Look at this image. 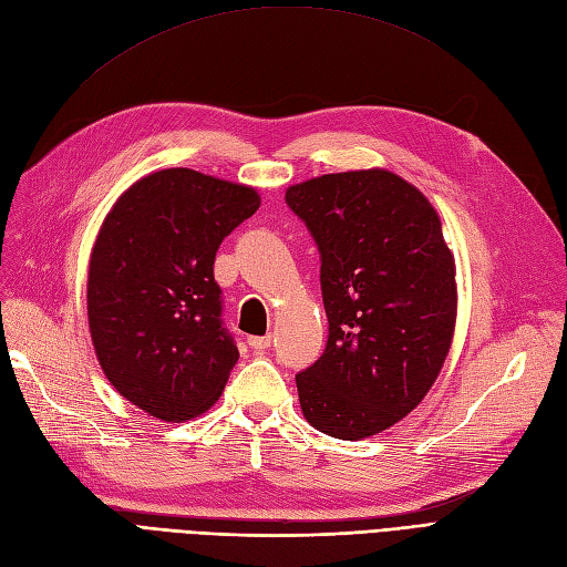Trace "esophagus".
<instances>
[{"label": "esophagus", "mask_w": 567, "mask_h": 567, "mask_svg": "<svg viewBox=\"0 0 567 567\" xmlns=\"http://www.w3.org/2000/svg\"><path fill=\"white\" fill-rule=\"evenodd\" d=\"M248 346L255 350V352H265L271 348V336H250L248 338Z\"/></svg>", "instance_id": "34e87169"}]
</instances>
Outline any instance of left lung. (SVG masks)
<instances>
[{"label": "left lung", "mask_w": 567, "mask_h": 567, "mask_svg": "<svg viewBox=\"0 0 567 567\" xmlns=\"http://www.w3.org/2000/svg\"><path fill=\"white\" fill-rule=\"evenodd\" d=\"M321 252L329 340L296 375L302 416L338 440L402 421L433 388L456 326V265L437 210L383 167L286 188Z\"/></svg>", "instance_id": "8db88e82"}]
</instances>
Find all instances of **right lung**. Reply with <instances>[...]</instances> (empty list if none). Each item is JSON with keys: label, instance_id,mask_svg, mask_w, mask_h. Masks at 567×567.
Returning <instances> with one entry per match:
<instances>
[{"label": "right lung", "instance_id": "right-lung-1", "mask_svg": "<svg viewBox=\"0 0 567 567\" xmlns=\"http://www.w3.org/2000/svg\"><path fill=\"white\" fill-rule=\"evenodd\" d=\"M260 208L252 186L158 169L120 196L90 257L87 317L111 385L148 416L196 419L238 359L221 326L215 252Z\"/></svg>", "mask_w": 567, "mask_h": 567}]
</instances>
